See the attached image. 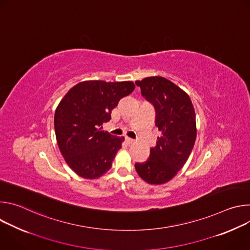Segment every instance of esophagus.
I'll list each match as a JSON object with an SVG mask.
<instances>
[{
	"label": "esophagus",
	"mask_w": 250,
	"mask_h": 250,
	"mask_svg": "<svg viewBox=\"0 0 250 250\" xmlns=\"http://www.w3.org/2000/svg\"><path fill=\"white\" fill-rule=\"evenodd\" d=\"M125 141H126L127 145H132V144H134V140L131 139V138H129V137H125Z\"/></svg>",
	"instance_id": "obj_1"
}]
</instances>
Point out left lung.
I'll return each mask as SVG.
<instances>
[{
  "label": "left lung",
  "instance_id": "left-lung-1",
  "mask_svg": "<svg viewBox=\"0 0 250 250\" xmlns=\"http://www.w3.org/2000/svg\"><path fill=\"white\" fill-rule=\"evenodd\" d=\"M135 84L153 104L155 125L161 132L147 161L135 163V170L146 183L161 185L172 179L192 152L197 136L194 105L185 91L164 77H147Z\"/></svg>",
  "mask_w": 250,
  "mask_h": 250
}]
</instances>
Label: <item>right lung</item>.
<instances>
[{"label":"right lung","mask_w":250,"mask_h":250,"mask_svg":"<svg viewBox=\"0 0 250 250\" xmlns=\"http://www.w3.org/2000/svg\"><path fill=\"white\" fill-rule=\"evenodd\" d=\"M135 86L131 81H83L71 88L55 110L54 128L65 162L85 179L109 171L125 137L102 130L119 101Z\"/></svg>","instance_id":"right-lung-1"}]
</instances>
